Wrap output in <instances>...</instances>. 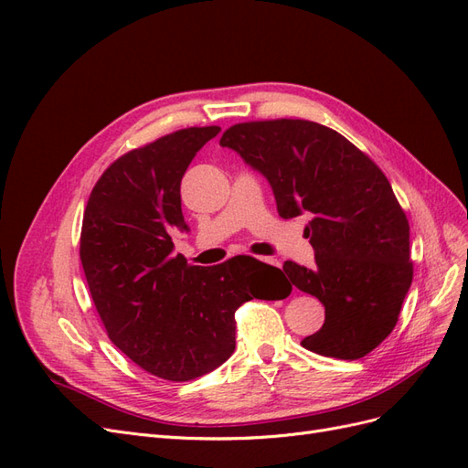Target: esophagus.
Masks as SVG:
<instances>
[{"mask_svg":"<svg viewBox=\"0 0 468 468\" xmlns=\"http://www.w3.org/2000/svg\"><path fill=\"white\" fill-rule=\"evenodd\" d=\"M260 261L267 263V265H273V267H281V263L277 260H273V258H260Z\"/></svg>","mask_w":468,"mask_h":468,"instance_id":"1","label":"esophagus"}]
</instances>
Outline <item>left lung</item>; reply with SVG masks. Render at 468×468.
Returning <instances> with one entry per match:
<instances>
[{"mask_svg":"<svg viewBox=\"0 0 468 468\" xmlns=\"http://www.w3.org/2000/svg\"><path fill=\"white\" fill-rule=\"evenodd\" d=\"M220 146L269 181L279 217L310 215L304 234L316 265H282L292 285L325 308L324 325L303 347L365 357L394 330L414 277L410 224L387 176L346 136L303 119L239 122Z\"/></svg>","mask_w":468,"mask_h":468,"instance_id":"left-lung-1","label":"left lung"}]
</instances>
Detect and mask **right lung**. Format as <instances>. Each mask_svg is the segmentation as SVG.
I'll return each mask as SVG.
<instances>
[{
	"mask_svg": "<svg viewBox=\"0 0 468 468\" xmlns=\"http://www.w3.org/2000/svg\"><path fill=\"white\" fill-rule=\"evenodd\" d=\"M220 126H191L131 150L99 177L83 212L80 260L107 335L126 357L165 380L215 371L236 347L234 313L279 301L281 269L250 256L215 267L174 256L181 177Z\"/></svg>",
	"mask_w": 468,
	"mask_h": 468,
	"instance_id": "right-lung-1",
	"label": "right lung"
}]
</instances>
